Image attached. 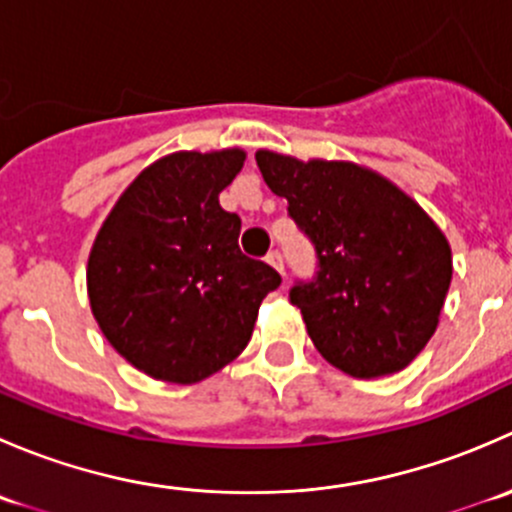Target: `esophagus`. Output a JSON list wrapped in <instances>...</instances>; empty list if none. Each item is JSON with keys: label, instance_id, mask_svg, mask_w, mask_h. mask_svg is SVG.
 <instances>
[{"label": "esophagus", "instance_id": "34e87169", "mask_svg": "<svg viewBox=\"0 0 512 512\" xmlns=\"http://www.w3.org/2000/svg\"><path fill=\"white\" fill-rule=\"evenodd\" d=\"M267 262H270V265L275 267V270L280 272V275H285V260H282V252L272 250L270 255H267Z\"/></svg>", "mask_w": 512, "mask_h": 512}]
</instances>
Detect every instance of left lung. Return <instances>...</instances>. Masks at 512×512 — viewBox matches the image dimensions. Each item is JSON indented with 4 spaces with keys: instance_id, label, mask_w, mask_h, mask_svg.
<instances>
[{
    "instance_id": "1",
    "label": "left lung",
    "mask_w": 512,
    "mask_h": 512,
    "mask_svg": "<svg viewBox=\"0 0 512 512\" xmlns=\"http://www.w3.org/2000/svg\"><path fill=\"white\" fill-rule=\"evenodd\" d=\"M270 190L317 250L294 285L317 352L356 379L406 369L433 337L451 287V245L411 195L352 160L255 153Z\"/></svg>"
}]
</instances>
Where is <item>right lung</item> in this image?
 I'll return each instance as SVG.
<instances>
[{"instance_id":"add662e5","label":"right lung","mask_w":512,"mask_h":512,"mask_svg":"<svg viewBox=\"0 0 512 512\" xmlns=\"http://www.w3.org/2000/svg\"><path fill=\"white\" fill-rule=\"evenodd\" d=\"M242 163V148L158 158L123 190L89 252L86 289L103 337L158 381L198 384L235 361L282 282L242 255L240 218L220 208Z\"/></svg>"}]
</instances>
